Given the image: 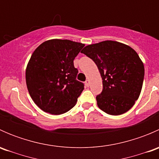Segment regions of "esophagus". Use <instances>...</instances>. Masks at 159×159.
Segmentation results:
<instances>
[{"instance_id":"obj_1","label":"esophagus","mask_w":159,"mask_h":159,"mask_svg":"<svg viewBox=\"0 0 159 159\" xmlns=\"http://www.w3.org/2000/svg\"><path fill=\"white\" fill-rule=\"evenodd\" d=\"M89 84H90V81H89V80H87V81H85V85L87 86V87H89Z\"/></svg>"}]
</instances>
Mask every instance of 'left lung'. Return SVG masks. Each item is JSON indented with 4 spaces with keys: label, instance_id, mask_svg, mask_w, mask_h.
Instances as JSON below:
<instances>
[{
    "label": "left lung",
    "instance_id": "left-lung-1",
    "mask_svg": "<svg viewBox=\"0 0 159 159\" xmlns=\"http://www.w3.org/2000/svg\"><path fill=\"white\" fill-rule=\"evenodd\" d=\"M81 53L94 61L102 78L103 89L96 96L98 108L119 115L134 105L142 91L144 65L139 54L126 44L105 41L90 44Z\"/></svg>",
    "mask_w": 159,
    "mask_h": 159
}]
</instances>
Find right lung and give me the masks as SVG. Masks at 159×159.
Listing matches in <instances>:
<instances>
[{
	"instance_id": "right-lung-1",
	"label": "right lung",
	"mask_w": 159,
	"mask_h": 159,
	"mask_svg": "<svg viewBox=\"0 0 159 159\" xmlns=\"http://www.w3.org/2000/svg\"><path fill=\"white\" fill-rule=\"evenodd\" d=\"M84 44L53 39L32 54L26 69V83L34 103L48 113L61 115L71 109L84 90L76 79L74 60Z\"/></svg>"
}]
</instances>
